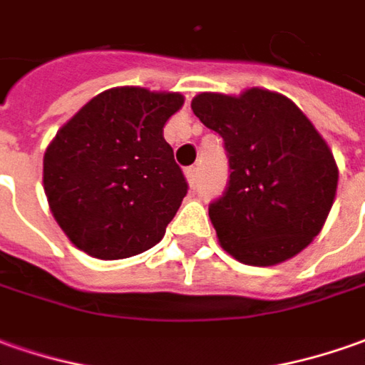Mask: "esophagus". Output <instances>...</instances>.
<instances>
[{"instance_id": "esophagus-1", "label": "esophagus", "mask_w": 365, "mask_h": 365, "mask_svg": "<svg viewBox=\"0 0 365 365\" xmlns=\"http://www.w3.org/2000/svg\"><path fill=\"white\" fill-rule=\"evenodd\" d=\"M197 172H200V170H197L195 165L185 170V178H187V182H190V185H192V187H195V185H197Z\"/></svg>"}]
</instances>
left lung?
<instances>
[{
	"label": "left lung",
	"mask_w": 365,
	"mask_h": 365,
	"mask_svg": "<svg viewBox=\"0 0 365 365\" xmlns=\"http://www.w3.org/2000/svg\"><path fill=\"white\" fill-rule=\"evenodd\" d=\"M193 113L224 140L230 178L210 203L225 252L274 266L306 247L328 217L338 168L328 143L294 101L267 89L240 98L200 93Z\"/></svg>",
	"instance_id": "obj_1"
}]
</instances>
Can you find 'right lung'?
Returning a JSON list of instances; mask_svg holds the SVG:
<instances>
[{
	"instance_id": "1",
	"label": "right lung",
	"mask_w": 365,
	"mask_h": 365,
	"mask_svg": "<svg viewBox=\"0 0 365 365\" xmlns=\"http://www.w3.org/2000/svg\"><path fill=\"white\" fill-rule=\"evenodd\" d=\"M180 93L115 88L86 103L43 158V190L69 240L99 259H123L158 244L190 185L163 125Z\"/></svg>"
}]
</instances>
